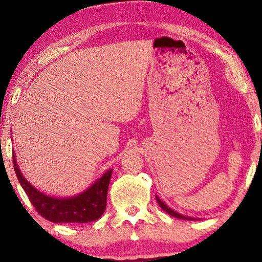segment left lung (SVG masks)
<instances>
[{"label":"left lung","instance_id":"8db88e82","mask_svg":"<svg viewBox=\"0 0 262 262\" xmlns=\"http://www.w3.org/2000/svg\"><path fill=\"white\" fill-rule=\"evenodd\" d=\"M156 200H157V203H159V205L162 207V210H164L166 211L167 213H169L170 216H173V217H175V218H178V220H185V221H198L196 220V218H193V217H188V216H184V214H181V213H178L177 211H174V210H171L169 206H167L166 204H164L162 200H161L159 196L156 195Z\"/></svg>","mask_w":262,"mask_h":262}]
</instances>
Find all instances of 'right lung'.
<instances>
[{
  "mask_svg": "<svg viewBox=\"0 0 262 262\" xmlns=\"http://www.w3.org/2000/svg\"><path fill=\"white\" fill-rule=\"evenodd\" d=\"M15 157L13 152V164L17 180L35 210L45 220L52 223H89L99 220L105 212L112 169L103 173L101 178L80 194L69 198H56L40 192L26 180L17 167Z\"/></svg>",
  "mask_w": 262,
  "mask_h": 262,
  "instance_id": "right-lung-1",
  "label": "right lung"
}]
</instances>
